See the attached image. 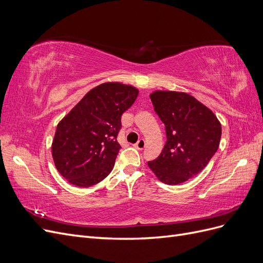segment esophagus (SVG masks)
<instances>
[{
	"instance_id": "1",
	"label": "esophagus",
	"mask_w": 263,
	"mask_h": 263,
	"mask_svg": "<svg viewBox=\"0 0 263 263\" xmlns=\"http://www.w3.org/2000/svg\"><path fill=\"white\" fill-rule=\"evenodd\" d=\"M134 146H135V148H137L138 150H142V149L145 148V146H146V142H145L144 139H139L137 141V144H135Z\"/></svg>"
}]
</instances>
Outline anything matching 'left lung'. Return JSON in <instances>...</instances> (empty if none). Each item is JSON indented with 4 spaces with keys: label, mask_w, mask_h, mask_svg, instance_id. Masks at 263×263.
I'll list each match as a JSON object with an SVG mask.
<instances>
[{
    "label": "left lung",
    "mask_w": 263,
    "mask_h": 263,
    "mask_svg": "<svg viewBox=\"0 0 263 263\" xmlns=\"http://www.w3.org/2000/svg\"><path fill=\"white\" fill-rule=\"evenodd\" d=\"M150 99L165 126L166 141L148 166L159 181L177 185L208 165L219 147L221 125L209 107L187 93L155 91Z\"/></svg>",
    "instance_id": "8db88e82"
}]
</instances>
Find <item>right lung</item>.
<instances>
[{"label":"right lung","instance_id":"1","mask_svg":"<svg viewBox=\"0 0 263 263\" xmlns=\"http://www.w3.org/2000/svg\"><path fill=\"white\" fill-rule=\"evenodd\" d=\"M138 90L119 82L95 86L59 122L51 145L55 168L69 183L89 187L112 171L121 145L122 115Z\"/></svg>","mask_w":263,"mask_h":263}]
</instances>
